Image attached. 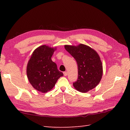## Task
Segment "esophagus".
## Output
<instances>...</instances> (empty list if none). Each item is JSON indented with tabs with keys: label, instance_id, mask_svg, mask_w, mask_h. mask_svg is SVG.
<instances>
[{
	"label": "esophagus",
	"instance_id": "obj_1",
	"mask_svg": "<svg viewBox=\"0 0 130 130\" xmlns=\"http://www.w3.org/2000/svg\"><path fill=\"white\" fill-rule=\"evenodd\" d=\"M67 75H68V72H67V71H64V72H63V75L67 76Z\"/></svg>",
	"mask_w": 130,
	"mask_h": 130
}]
</instances>
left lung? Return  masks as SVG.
Wrapping results in <instances>:
<instances>
[{
  "instance_id": "1",
  "label": "left lung",
  "mask_w": 130,
  "mask_h": 130,
  "mask_svg": "<svg viewBox=\"0 0 130 130\" xmlns=\"http://www.w3.org/2000/svg\"><path fill=\"white\" fill-rule=\"evenodd\" d=\"M64 47L78 64V78L73 83L74 87L82 93L93 89L99 83L103 75V65L99 55L84 44Z\"/></svg>"
}]
</instances>
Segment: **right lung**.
Instances as JSON below:
<instances>
[{
  "label": "right lung",
  "instance_id": "obj_1",
  "mask_svg": "<svg viewBox=\"0 0 130 130\" xmlns=\"http://www.w3.org/2000/svg\"><path fill=\"white\" fill-rule=\"evenodd\" d=\"M56 47L42 45L33 52L27 66V75L36 90L46 93L54 87L57 80L63 76L56 63L51 60Z\"/></svg>",
  "mask_w": 130,
  "mask_h": 130
}]
</instances>
